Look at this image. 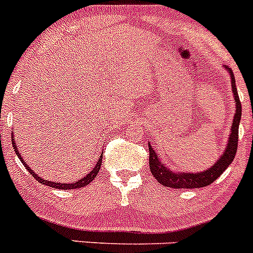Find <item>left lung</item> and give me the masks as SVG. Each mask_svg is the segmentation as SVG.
I'll return each instance as SVG.
<instances>
[{
    "label": "left lung",
    "mask_w": 253,
    "mask_h": 253,
    "mask_svg": "<svg viewBox=\"0 0 253 253\" xmlns=\"http://www.w3.org/2000/svg\"><path fill=\"white\" fill-rule=\"evenodd\" d=\"M224 68L231 75L232 92H233L234 100H236V113H234L231 134L228 137V143L224 149V153L207 171L199 172V173H195V172H193V173L191 172H173L169 167L165 166V163L161 162V160L158 158V154L152 148L151 144H148L149 169H151L153 177L163 186L172 187V189H200V187L208 186L222 175L225 169L233 162L234 157H236L237 146H238V128H240L241 116H242V107H241L240 97H238V92H237L236 80H234L233 72H232V69L227 68L225 66Z\"/></svg>",
    "instance_id": "left-lung-1"
}]
</instances>
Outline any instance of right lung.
<instances>
[{"label":"right lung","mask_w":253,"mask_h":253,"mask_svg":"<svg viewBox=\"0 0 253 253\" xmlns=\"http://www.w3.org/2000/svg\"><path fill=\"white\" fill-rule=\"evenodd\" d=\"M12 146H13V149H15V152H16V154L19 156L20 161L22 162V165L26 167V169H28L29 172H30V175H33V177L37 178L38 182H40V184L43 185H46V186L49 187H54V189H59V190H73V189H80V187H84V186H87V185L90 184V182H92L93 178L97 176V173H99L100 171V167H101V163H102V154L100 156V160L96 162L95 167H93L92 169H91L88 173H87L86 176H84V178H81V180L78 181H75V182H72V184H60V182H53V181H48V180H44V178L39 177V176L35 173L33 169H30V167L26 165V162L24 160H22L21 157V153L19 152V149H17L16 147V142H15V139L12 138Z\"/></svg>","instance_id":"add662e5"}]
</instances>
